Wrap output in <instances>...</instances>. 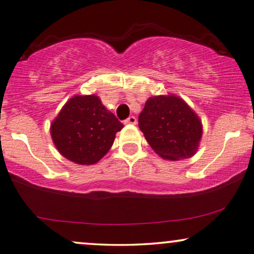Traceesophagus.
Segmentation results:
<instances>
[{"instance_id":"34e87169","label":"esophagus","mask_w":254,"mask_h":254,"mask_svg":"<svg viewBox=\"0 0 254 254\" xmlns=\"http://www.w3.org/2000/svg\"><path fill=\"white\" fill-rule=\"evenodd\" d=\"M124 123H125V124H132V125H135V124L137 123V119H136L135 116H130L129 118L125 119Z\"/></svg>"}]
</instances>
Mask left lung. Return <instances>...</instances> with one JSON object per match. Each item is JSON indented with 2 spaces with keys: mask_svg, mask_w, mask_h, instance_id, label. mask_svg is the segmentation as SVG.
Here are the masks:
<instances>
[{
  "mask_svg": "<svg viewBox=\"0 0 254 254\" xmlns=\"http://www.w3.org/2000/svg\"><path fill=\"white\" fill-rule=\"evenodd\" d=\"M138 127L154 151L170 161L193 156L202 137L200 118L174 94L149 98L139 114Z\"/></svg>",
  "mask_w": 254,
  "mask_h": 254,
  "instance_id": "left-lung-1",
  "label": "left lung"
}]
</instances>
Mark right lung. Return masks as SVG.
Returning <instances> with one entry per match:
<instances>
[{"label": "right lung", "mask_w": 254, "mask_h": 254, "mask_svg": "<svg viewBox=\"0 0 254 254\" xmlns=\"http://www.w3.org/2000/svg\"><path fill=\"white\" fill-rule=\"evenodd\" d=\"M124 125L102 104L99 97L74 96L51 124L58 151L67 160L90 166L108 154L116 133Z\"/></svg>", "instance_id": "right-lung-1"}]
</instances>
